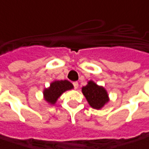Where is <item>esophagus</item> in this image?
<instances>
[{
	"mask_svg": "<svg viewBox=\"0 0 149 149\" xmlns=\"http://www.w3.org/2000/svg\"><path fill=\"white\" fill-rule=\"evenodd\" d=\"M72 84H73V86H74V89H77V87H78V82L77 81H74Z\"/></svg>",
	"mask_w": 149,
	"mask_h": 149,
	"instance_id": "34e87169",
	"label": "esophagus"
}]
</instances>
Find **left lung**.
<instances>
[{
  "instance_id": "1",
  "label": "left lung",
  "mask_w": 149,
  "mask_h": 149,
  "mask_svg": "<svg viewBox=\"0 0 149 149\" xmlns=\"http://www.w3.org/2000/svg\"><path fill=\"white\" fill-rule=\"evenodd\" d=\"M81 91L89 105L94 109H100L109 100L106 91L91 81L83 86Z\"/></svg>"
}]
</instances>
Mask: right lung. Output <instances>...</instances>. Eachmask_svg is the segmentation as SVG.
Instances as JSON below:
<instances>
[{"label":"right lung","mask_w":149,"mask_h":149,"mask_svg":"<svg viewBox=\"0 0 149 149\" xmlns=\"http://www.w3.org/2000/svg\"><path fill=\"white\" fill-rule=\"evenodd\" d=\"M72 88H73L72 84L67 80L55 81L51 83L49 88L44 90V98L50 104H54L56 102V100H58V98L64 91L71 90Z\"/></svg>","instance_id":"obj_1"}]
</instances>
